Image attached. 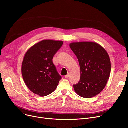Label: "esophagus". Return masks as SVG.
I'll return each instance as SVG.
<instances>
[{
	"label": "esophagus",
	"instance_id": "34e87169",
	"mask_svg": "<svg viewBox=\"0 0 128 128\" xmlns=\"http://www.w3.org/2000/svg\"><path fill=\"white\" fill-rule=\"evenodd\" d=\"M70 76V74H68V75H66V76H65V78H69Z\"/></svg>",
	"mask_w": 128,
	"mask_h": 128
}]
</instances>
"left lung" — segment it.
I'll return each mask as SVG.
<instances>
[{
	"instance_id": "obj_1",
	"label": "left lung",
	"mask_w": 128,
	"mask_h": 128,
	"mask_svg": "<svg viewBox=\"0 0 128 128\" xmlns=\"http://www.w3.org/2000/svg\"><path fill=\"white\" fill-rule=\"evenodd\" d=\"M70 46L78 60L80 68V81L74 85L75 92L86 98L98 95L110 76L111 63L108 53L94 42H72Z\"/></svg>"
}]
</instances>
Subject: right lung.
Listing matches in <instances>:
<instances>
[{"label":"right lung","mask_w":128,"mask_h":128,"mask_svg":"<svg viewBox=\"0 0 128 128\" xmlns=\"http://www.w3.org/2000/svg\"><path fill=\"white\" fill-rule=\"evenodd\" d=\"M60 40H44L27 51L22 64V75L28 88L35 94L45 96L54 91L62 79L52 59L63 45Z\"/></svg>","instance_id":"1"}]
</instances>
